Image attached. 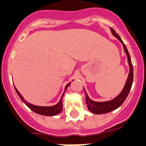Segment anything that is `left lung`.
<instances>
[{
    "mask_svg": "<svg viewBox=\"0 0 146 146\" xmlns=\"http://www.w3.org/2000/svg\"><path fill=\"white\" fill-rule=\"evenodd\" d=\"M111 30L112 34L117 37V39L123 45L124 50H125V52L126 53L127 56L128 63H129V69H129V75H128V78L127 80L126 84H125V88H124L123 90L121 91V93L117 97L115 98L114 99L112 100V101H106V102H96V101H93L92 100L90 99L88 95L85 93V94H86L87 106H88V109L92 113H96V114H103V113H109V112L115 110L117 108H119L124 103V101H125V99L127 97L128 94L129 93V90L131 89V87H132V82H133V68H132V62H131L130 56L129 54V52H128L126 46L124 44V42H123L122 40L121 39V37L119 36V35L117 33H116V32L114 31V29L111 28Z\"/></svg>",
    "mask_w": 146,
    "mask_h": 146,
    "instance_id": "obj_1",
    "label": "left lung"
}]
</instances>
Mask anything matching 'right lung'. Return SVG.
Returning <instances> with one entry per match:
<instances>
[{"label": "right lung", "mask_w": 146, "mask_h": 146, "mask_svg": "<svg viewBox=\"0 0 146 146\" xmlns=\"http://www.w3.org/2000/svg\"><path fill=\"white\" fill-rule=\"evenodd\" d=\"M70 85V82L69 84L66 85V88H65V90L64 92L66 91V88L69 87V85ZM16 90V92L18 94V96H19V98L21 99V101H23L28 107H29V109H31L32 111H33L35 113H38V114H40V115H44V116H54V115H56L58 114L60 112L62 111V97L64 96V94H63L62 97H61V100L59 101V102L56 104V105L53 106H34V105H32V104H29L27 103V101H25L24 100L23 97L21 96V95L19 93V91L17 90V88H15Z\"/></svg>", "instance_id": "obj_1"}]
</instances>
